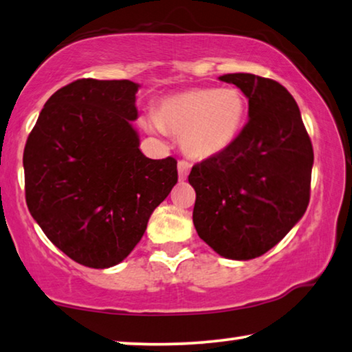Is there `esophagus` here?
I'll return each instance as SVG.
<instances>
[{"label": "esophagus", "mask_w": 352, "mask_h": 352, "mask_svg": "<svg viewBox=\"0 0 352 352\" xmlns=\"http://www.w3.org/2000/svg\"><path fill=\"white\" fill-rule=\"evenodd\" d=\"M191 170V162L190 161H178V177H180V180H186L188 174H190Z\"/></svg>", "instance_id": "34e87169"}]
</instances>
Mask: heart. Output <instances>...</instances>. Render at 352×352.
<instances>
[{
	"mask_svg": "<svg viewBox=\"0 0 352 352\" xmlns=\"http://www.w3.org/2000/svg\"><path fill=\"white\" fill-rule=\"evenodd\" d=\"M246 99L237 88H194L162 99L151 128L182 138L194 158H210L229 148L246 117Z\"/></svg>",
	"mask_w": 352,
	"mask_h": 352,
	"instance_id": "b5f03b06",
	"label": "heart"
}]
</instances>
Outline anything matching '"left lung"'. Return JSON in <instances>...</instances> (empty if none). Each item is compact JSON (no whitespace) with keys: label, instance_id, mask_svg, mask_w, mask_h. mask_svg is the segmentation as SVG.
I'll list each match as a JSON object with an SVG mask.
<instances>
[{"label":"left lung","instance_id":"left-lung-1","mask_svg":"<svg viewBox=\"0 0 352 352\" xmlns=\"http://www.w3.org/2000/svg\"><path fill=\"white\" fill-rule=\"evenodd\" d=\"M248 98V123L234 144L192 166V223L219 256L248 261L267 253L310 202L313 145L296 99L281 83L224 74Z\"/></svg>","mask_w":352,"mask_h":352}]
</instances>
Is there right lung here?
<instances>
[{
    "label": "right lung",
    "mask_w": 352,
    "mask_h": 352,
    "mask_svg": "<svg viewBox=\"0 0 352 352\" xmlns=\"http://www.w3.org/2000/svg\"><path fill=\"white\" fill-rule=\"evenodd\" d=\"M131 80L78 78L41 110L23 151L31 217L66 256L91 269L122 262L178 180L172 156L139 150Z\"/></svg>",
    "instance_id": "add662e5"
}]
</instances>
